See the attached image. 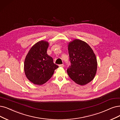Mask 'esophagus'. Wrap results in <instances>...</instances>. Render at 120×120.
<instances>
[{"label":"esophagus","mask_w":120,"mask_h":120,"mask_svg":"<svg viewBox=\"0 0 120 120\" xmlns=\"http://www.w3.org/2000/svg\"><path fill=\"white\" fill-rule=\"evenodd\" d=\"M59 66L60 67H61V68H64V64H60Z\"/></svg>","instance_id":"obj_1"}]
</instances>
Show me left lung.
<instances>
[{"mask_svg": "<svg viewBox=\"0 0 120 120\" xmlns=\"http://www.w3.org/2000/svg\"><path fill=\"white\" fill-rule=\"evenodd\" d=\"M71 65L67 70L69 77L75 83L83 86L92 81L96 74L97 60L89 44L75 39L68 43Z\"/></svg>", "mask_w": 120, "mask_h": 120, "instance_id": "1", "label": "left lung"}]
</instances>
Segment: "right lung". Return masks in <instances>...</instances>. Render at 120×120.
I'll return each mask as SVG.
<instances>
[{
    "label": "right lung",
    "mask_w": 120,
    "mask_h": 120,
    "mask_svg": "<svg viewBox=\"0 0 120 120\" xmlns=\"http://www.w3.org/2000/svg\"><path fill=\"white\" fill-rule=\"evenodd\" d=\"M49 43L41 40L32 46L24 62L26 78L35 85H41L47 82L59 66L47 53Z\"/></svg>",
    "instance_id": "right-lung-1"
}]
</instances>
